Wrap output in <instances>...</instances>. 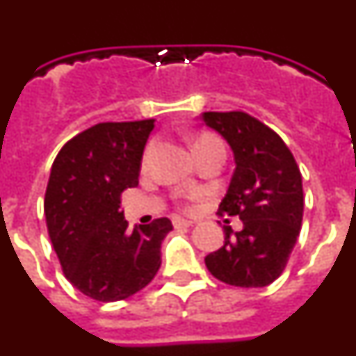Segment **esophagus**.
Returning a JSON list of instances; mask_svg holds the SVG:
<instances>
[{
  "label": "esophagus",
  "mask_w": 356,
  "mask_h": 356,
  "mask_svg": "<svg viewBox=\"0 0 356 356\" xmlns=\"http://www.w3.org/2000/svg\"><path fill=\"white\" fill-rule=\"evenodd\" d=\"M172 225H175V228H188V226H193L194 222L187 221V219H180V217H176V219H172Z\"/></svg>",
  "instance_id": "obj_1"
}]
</instances>
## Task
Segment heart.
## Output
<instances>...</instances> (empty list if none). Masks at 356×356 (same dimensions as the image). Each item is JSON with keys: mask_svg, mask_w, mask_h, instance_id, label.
Instances as JSON below:
<instances>
[{"mask_svg": "<svg viewBox=\"0 0 356 356\" xmlns=\"http://www.w3.org/2000/svg\"><path fill=\"white\" fill-rule=\"evenodd\" d=\"M213 143H221V140L217 139V137H213V135H210V134H203V135H200V137H196V139H194V143H193V149H194V153H196V151H200L201 147L210 146V144H213ZM151 151H153V146H147L146 153H144V159H143V168H146L147 162H149Z\"/></svg>", "mask_w": 356, "mask_h": 356, "instance_id": "heart-1", "label": "heart"}]
</instances>
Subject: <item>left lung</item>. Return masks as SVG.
Here are the masks:
<instances>
[{"label":"left lung","mask_w":356,"mask_h":356,"mask_svg":"<svg viewBox=\"0 0 356 356\" xmlns=\"http://www.w3.org/2000/svg\"><path fill=\"white\" fill-rule=\"evenodd\" d=\"M201 121L234 151L235 171L219 216H238L241 232L225 226V244L207 254V269L228 285L266 287L284 273L303 221V181L287 144L246 112H203Z\"/></svg>","instance_id":"8db88e82"}]
</instances>
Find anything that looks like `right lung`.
I'll use <instances>...</instances> for the list:
<instances>
[{"instance_id":"1","label":"right lung","mask_w":356,"mask_h":356,"mask_svg":"<svg viewBox=\"0 0 356 356\" xmlns=\"http://www.w3.org/2000/svg\"><path fill=\"white\" fill-rule=\"evenodd\" d=\"M155 119L99 122L64 144L49 172L44 216L65 278L96 301L127 300L160 269L168 217L128 229L121 193L139 185Z\"/></svg>"}]
</instances>
